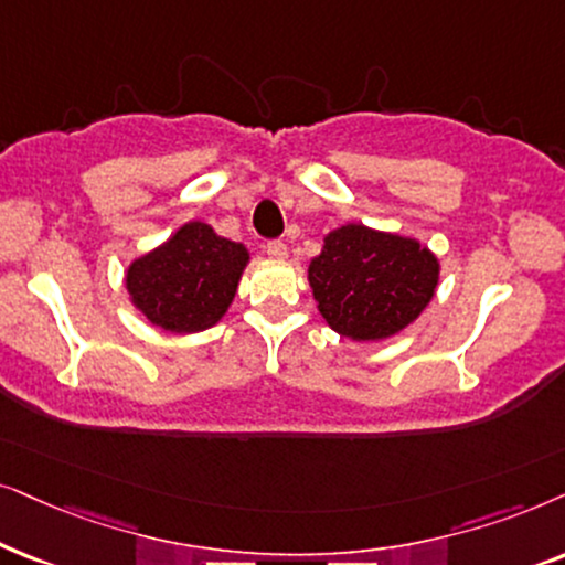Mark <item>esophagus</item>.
<instances>
[{
	"label": "esophagus",
	"mask_w": 565,
	"mask_h": 565,
	"mask_svg": "<svg viewBox=\"0 0 565 565\" xmlns=\"http://www.w3.org/2000/svg\"><path fill=\"white\" fill-rule=\"evenodd\" d=\"M263 250H266L268 258H274V260H284L289 255L287 245H284L281 239H270V243H266V247H263Z\"/></svg>",
	"instance_id": "esophagus-1"
}]
</instances>
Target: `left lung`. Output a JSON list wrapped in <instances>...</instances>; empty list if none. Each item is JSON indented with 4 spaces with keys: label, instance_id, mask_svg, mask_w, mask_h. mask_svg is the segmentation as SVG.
<instances>
[{
    "label": "left lung",
    "instance_id": "1",
    "mask_svg": "<svg viewBox=\"0 0 565 565\" xmlns=\"http://www.w3.org/2000/svg\"><path fill=\"white\" fill-rule=\"evenodd\" d=\"M307 278L335 333L351 341H385L431 302L439 260L413 237L345 224L326 235Z\"/></svg>",
    "mask_w": 565,
    "mask_h": 565
}]
</instances>
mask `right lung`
<instances>
[{"mask_svg":"<svg viewBox=\"0 0 565 565\" xmlns=\"http://www.w3.org/2000/svg\"><path fill=\"white\" fill-rule=\"evenodd\" d=\"M247 260L243 243L220 237L204 222H188L168 243L131 263L126 289L152 326L199 333L224 318Z\"/></svg>","mask_w":565,"mask_h":565,"instance_id":"obj_1","label":"right lung"}]
</instances>
